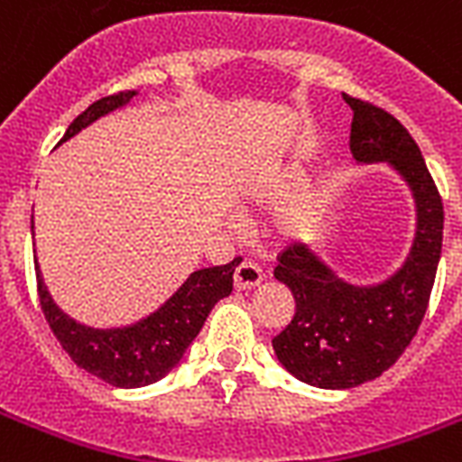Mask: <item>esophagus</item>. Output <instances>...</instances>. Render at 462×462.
<instances>
[{
	"instance_id": "34e87169",
	"label": "esophagus",
	"mask_w": 462,
	"mask_h": 462,
	"mask_svg": "<svg viewBox=\"0 0 462 462\" xmlns=\"http://www.w3.org/2000/svg\"><path fill=\"white\" fill-rule=\"evenodd\" d=\"M261 281H263V275H261V271L254 266L252 261H245V263H239V268L235 271V288H237V290L259 288Z\"/></svg>"
}]
</instances>
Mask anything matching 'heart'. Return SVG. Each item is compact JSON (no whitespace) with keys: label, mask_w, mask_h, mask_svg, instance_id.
I'll return each instance as SVG.
<instances>
[{"label":"heart","mask_w":462,"mask_h":462,"mask_svg":"<svg viewBox=\"0 0 462 462\" xmlns=\"http://www.w3.org/2000/svg\"><path fill=\"white\" fill-rule=\"evenodd\" d=\"M316 217H319V201L307 196L295 206H290L281 217V230L288 232V235H297V232L309 230L311 225L316 223Z\"/></svg>","instance_id":"b5f03b06"}]
</instances>
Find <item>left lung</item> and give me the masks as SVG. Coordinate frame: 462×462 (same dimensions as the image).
I'll return each mask as SVG.
<instances>
[{"mask_svg": "<svg viewBox=\"0 0 462 462\" xmlns=\"http://www.w3.org/2000/svg\"><path fill=\"white\" fill-rule=\"evenodd\" d=\"M352 117L350 151L359 165L386 162L415 201L408 256L379 282H352L316 246H290L275 281L295 297V316L273 337L278 362L309 386L343 391L395 365L424 319L444 242V203L422 151L408 129L381 107L343 96Z\"/></svg>", "mask_w": 462, "mask_h": 462, "instance_id": "1", "label": "left lung"}]
</instances>
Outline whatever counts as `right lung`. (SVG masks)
Wrapping results in <instances>:
<instances>
[{"label":"right lung","mask_w":462,"mask_h":462,"mask_svg":"<svg viewBox=\"0 0 462 462\" xmlns=\"http://www.w3.org/2000/svg\"><path fill=\"white\" fill-rule=\"evenodd\" d=\"M136 96L139 90H129V93H119V96L103 97L93 103L69 125L60 143L74 139L81 129L100 117H107L110 112L126 107ZM31 232L35 237L32 223ZM239 263L242 259L230 261L225 266L194 271L155 311L139 321L115 326V328H96V326L76 321L74 316L61 311L60 304L52 300L38 261H35V275H38L40 304H42L47 323L61 347L69 352V357L93 376L107 381L110 386L141 388L165 379L167 374L180 365L189 345L194 343L199 330L203 328L210 309L223 297H230L232 275Z\"/></svg>","instance_id":"1"}]
</instances>
